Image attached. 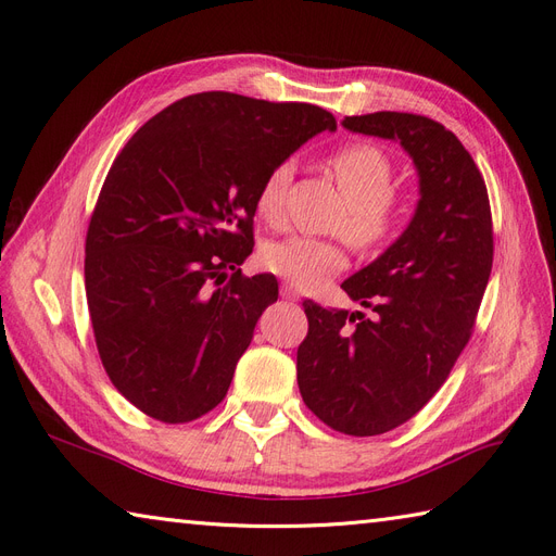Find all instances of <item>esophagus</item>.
<instances>
[{"instance_id": "34e87169", "label": "esophagus", "mask_w": 556, "mask_h": 556, "mask_svg": "<svg viewBox=\"0 0 556 556\" xmlns=\"http://www.w3.org/2000/svg\"><path fill=\"white\" fill-rule=\"evenodd\" d=\"M280 296H282V299H290V301H299V292L292 288V285H288V282L280 285Z\"/></svg>"}]
</instances>
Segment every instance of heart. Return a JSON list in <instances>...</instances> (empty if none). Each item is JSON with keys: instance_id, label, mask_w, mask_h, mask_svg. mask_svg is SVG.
<instances>
[{"instance_id": "1", "label": "heart", "mask_w": 556, "mask_h": 556, "mask_svg": "<svg viewBox=\"0 0 556 556\" xmlns=\"http://www.w3.org/2000/svg\"><path fill=\"white\" fill-rule=\"evenodd\" d=\"M329 169L348 199L345 237L359 248H376L394 231L392 160L374 143H348L329 157ZM292 180V166L278 164L266 174L257 190L255 208L264 220L280 215L282 197ZM262 264L296 288H317L348 264L345 250L333 241L290 237L266 243L260 252Z\"/></svg>"}]
</instances>
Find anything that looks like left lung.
Returning a JSON list of instances; mask_svg holds the SVG:
<instances>
[{"mask_svg": "<svg viewBox=\"0 0 556 556\" xmlns=\"http://www.w3.org/2000/svg\"><path fill=\"white\" fill-rule=\"evenodd\" d=\"M343 127L401 143L419 201L401 237L341 285L371 317L304 301L296 382L327 427L378 435L422 410L466 348L492 274V211L473 157L441 123L378 111Z\"/></svg>", "mask_w": 556, "mask_h": 556, "instance_id": "8db88e82", "label": "left lung"}]
</instances>
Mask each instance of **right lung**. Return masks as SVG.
<instances>
[{
	"instance_id": "obj_1",
	"label": "right lung",
	"mask_w": 556,
	"mask_h": 556,
	"mask_svg": "<svg viewBox=\"0 0 556 556\" xmlns=\"http://www.w3.org/2000/svg\"><path fill=\"white\" fill-rule=\"evenodd\" d=\"M336 117L233 92L182 97L134 134L99 192L86 294L99 357L131 406L180 425L229 390L271 274L243 276L257 190ZM232 276L226 278V268Z\"/></svg>"
}]
</instances>
